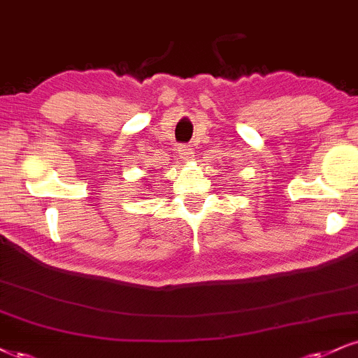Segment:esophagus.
Here are the masks:
<instances>
[{"label":"esophagus","instance_id":"obj_1","mask_svg":"<svg viewBox=\"0 0 358 358\" xmlns=\"http://www.w3.org/2000/svg\"><path fill=\"white\" fill-rule=\"evenodd\" d=\"M178 157H180V160L182 162H190L192 158H193V150L190 148V146H187V145H183V146H180L178 148Z\"/></svg>","mask_w":358,"mask_h":358}]
</instances>
